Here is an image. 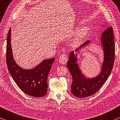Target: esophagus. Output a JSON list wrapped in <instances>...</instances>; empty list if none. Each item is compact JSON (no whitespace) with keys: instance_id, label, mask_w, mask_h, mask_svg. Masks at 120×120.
<instances>
[{"instance_id":"obj_1","label":"esophagus","mask_w":120,"mask_h":120,"mask_svg":"<svg viewBox=\"0 0 120 120\" xmlns=\"http://www.w3.org/2000/svg\"><path fill=\"white\" fill-rule=\"evenodd\" d=\"M68 61V56L66 54H63L60 56L59 58V61L60 63L63 64H65L66 62Z\"/></svg>"}]
</instances>
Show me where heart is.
<instances>
[{
  "mask_svg": "<svg viewBox=\"0 0 120 120\" xmlns=\"http://www.w3.org/2000/svg\"><path fill=\"white\" fill-rule=\"evenodd\" d=\"M89 31V29L87 26L82 27L79 29L71 40V46L72 47H77L82 43L86 37L87 36Z\"/></svg>",
  "mask_w": 120,
  "mask_h": 120,
  "instance_id": "b5f03b06",
  "label": "heart"
}]
</instances>
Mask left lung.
Wrapping results in <instances>:
<instances>
[{
    "label": "left lung",
    "instance_id": "left-lung-1",
    "mask_svg": "<svg viewBox=\"0 0 120 120\" xmlns=\"http://www.w3.org/2000/svg\"><path fill=\"white\" fill-rule=\"evenodd\" d=\"M91 41L88 40L84 42L76 50V52L90 44ZM101 44L104 50L103 61L100 73L92 78H87L81 72L77 58V53L74 51L70 52L69 60L67 62V68L72 78L71 91L74 96L84 98L94 95L100 89L105 82L113 68L115 60V44L114 36L112 27H109L101 35Z\"/></svg>",
    "mask_w": 120,
    "mask_h": 120
}]
</instances>
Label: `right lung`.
Segmentation results:
<instances>
[{
    "mask_svg": "<svg viewBox=\"0 0 120 120\" xmlns=\"http://www.w3.org/2000/svg\"><path fill=\"white\" fill-rule=\"evenodd\" d=\"M7 64L13 80L24 93L29 96L40 98L45 96L48 90L47 79L55 58L44 60L31 69H24L14 59L11 45V28L7 36Z\"/></svg>",
    "mask_w": 120,
    "mask_h": 120,
    "instance_id": "obj_1",
    "label": "right lung"
}]
</instances>
